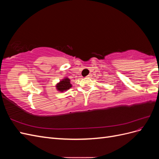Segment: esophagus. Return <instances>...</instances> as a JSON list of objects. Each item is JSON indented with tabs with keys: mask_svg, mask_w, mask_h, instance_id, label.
<instances>
[{
	"mask_svg": "<svg viewBox=\"0 0 159 159\" xmlns=\"http://www.w3.org/2000/svg\"><path fill=\"white\" fill-rule=\"evenodd\" d=\"M91 75H91V74H89L88 75H87V76H86V78H91Z\"/></svg>",
	"mask_w": 159,
	"mask_h": 159,
	"instance_id": "esophagus-1",
	"label": "esophagus"
}]
</instances>
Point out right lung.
Listing matches in <instances>:
<instances>
[{
  "label": "right lung",
  "instance_id": "1",
  "mask_svg": "<svg viewBox=\"0 0 159 159\" xmlns=\"http://www.w3.org/2000/svg\"><path fill=\"white\" fill-rule=\"evenodd\" d=\"M71 84H70V80L69 78H64L60 81V82L56 85V89L61 91V92H63L64 91H66L69 89L70 88H71Z\"/></svg>",
  "mask_w": 159,
  "mask_h": 159
}]
</instances>
